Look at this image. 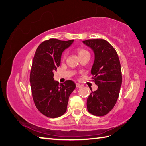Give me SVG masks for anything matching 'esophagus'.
Wrapping results in <instances>:
<instances>
[{
  "label": "esophagus",
  "instance_id": "34e87169",
  "mask_svg": "<svg viewBox=\"0 0 146 146\" xmlns=\"http://www.w3.org/2000/svg\"><path fill=\"white\" fill-rule=\"evenodd\" d=\"M76 87H77V88H81V85L79 83H76Z\"/></svg>",
  "mask_w": 146,
  "mask_h": 146
}]
</instances>
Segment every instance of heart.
Listing matches in <instances>:
<instances>
[{
	"label": "heart",
	"mask_w": 146,
	"mask_h": 146,
	"mask_svg": "<svg viewBox=\"0 0 146 146\" xmlns=\"http://www.w3.org/2000/svg\"><path fill=\"white\" fill-rule=\"evenodd\" d=\"M77 50H78V53L79 56H80V58L81 57V56H83L89 54V52L86 49H85V48H78ZM66 54H67L66 52H64L63 54V55H62V59H65L66 58Z\"/></svg>",
	"instance_id": "heart-1"
}]
</instances>
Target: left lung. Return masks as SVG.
<instances>
[{"mask_svg":"<svg viewBox=\"0 0 146 146\" xmlns=\"http://www.w3.org/2000/svg\"><path fill=\"white\" fill-rule=\"evenodd\" d=\"M93 50L95 60L91 74L97 90L87 99V110L96 116H104L116 104L122 85L121 66L116 50L110 43L103 39L83 41Z\"/></svg>","mask_w":146,"mask_h":146,"instance_id":"obj_1","label":"left lung"}]
</instances>
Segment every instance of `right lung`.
Returning a JSON list of instances; mask_svg holds the SVG:
<instances>
[{
  "instance_id": "obj_1",
  "label": "right lung",
  "mask_w": 146,
  "mask_h": 146,
  "mask_svg": "<svg viewBox=\"0 0 146 146\" xmlns=\"http://www.w3.org/2000/svg\"><path fill=\"white\" fill-rule=\"evenodd\" d=\"M74 40L51 38L38 46L33 58L30 83L35 106L45 116L56 118L65 113L70 94L76 84L67 80L60 84L54 80V72L61 63V54Z\"/></svg>"
}]
</instances>
